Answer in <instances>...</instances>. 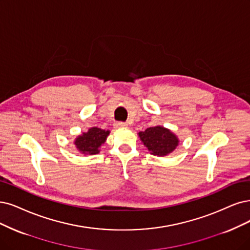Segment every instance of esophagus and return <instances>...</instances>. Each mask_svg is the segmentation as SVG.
I'll return each instance as SVG.
<instances>
[{
	"instance_id": "esophagus-1",
	"label": "esophagus",
	"mask_w": 250,
	"mask_h": 250,
	"mask_svg": "<svg viewBox=\"0 0 250 250\" xmlns=\"http://www.w3.org/2000/svg\"><path fill=\"white\" fill-rule=\"evenodd\" d=\"M114 126L116 128H125V127H127V125L125 123H116L114 124Z\"/></svg>"
}]
</instances>
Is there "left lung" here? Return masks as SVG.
I'll return each mask as SVG.
<instances>
[{
    "label": "left lung",
    "instance_id": "obj_1",
    "mask_svg": "<svg viewBox=\"0 0 250 250\" xmlns=\"http://www.w3.org/2000/svg\"><path fill=\"white\" fill-rule=\"evenodd\" d=\"M140 140L148 151L156 156H166L172 153L179 144L178 137L169 128L155 125L138 133Z\"/></svg>",
    "mask_w": 250,
    "mask_h": 250
}]
</instances>
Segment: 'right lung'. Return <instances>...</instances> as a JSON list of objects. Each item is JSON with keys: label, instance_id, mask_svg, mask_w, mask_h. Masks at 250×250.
Wrapping results in <instances>:
<instances>
[{"label": "right lung", "instance_id": "right-lung-1", "mask_svg": "<svg viewBox=\"0 0 250 250\" xmlns=\"http://www.w3.org/2000/svg\"><path fill=\"white\" fill-rule=\"evenodd\" d=\"M110 131L102 130L100 127L94 126L88 128V131L82 133L74 140L76 149L84 155H94L100 152V147L104 144L109 136Z\"/></svg>", "mask_w": 250, "mask_h": 250}]
</instances>
